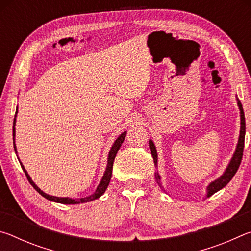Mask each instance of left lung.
<instances>
[{
    "label": "left lung",
    "instance_id": "obj_1",
    "mask_svg": "<svg viewBox=\"0 0 251 251\" xmlns=\"http://www.w3.org/2000/svg\"><path fill=\"white\" fill-rule=\"evenodd\" d=\"M236 100H237V105L239 107V112H240V131H239V138H238V143L236 146V150L233 151V155L231 157L230 161H229L226 169L223 173V175L218 177L217 179L212 180L209 182L207 186V195L206 197H210L211 195H214L215 193H217L218 190L223 189L225 186H226L229 181L231 180V178L235 176V174L237 173L238 168H239V165L241 163V158H243V151H244V144H245V134H246V122H245V114H244V109H243V105H241L240 100H238V97L236 96ZM150 150L151 152L152 159H154V165L155 167L158 166V155H157V150L154 142L150 139ZM155 178L157 184L160 186V188H164L163 185H161V178L158 174V171L155 173Z\"/></svg>",
    "mask_w": 251,
    "mask_h": 251
}]
</instances>
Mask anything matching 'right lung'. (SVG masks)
<instances>
[{"mask_svg":"<svg viewBox=\"0 0 251 251\" xmlns=\"http://www.w3.org/2000/svg\"><path fill=\"white\" fill-rule=\"evenodd\" d=\"M16 115H18V109H16L15 112V117H14V123H13V144H14V151H15V154L18 156V148H16L15 145V124H16ZM126 137V131H123V133L118 136V137L115 139V142L110 147L109 152H108V156H107V165H106V169L104 172V175L101 177V179L100 181L99 186H97V188L95 189V192L93 193L92 195L87 197H83V198H71V197H56V196H52V195H49L44 193L43 190H41L40 187H37V185H35V182L32 180L31 176L28 175V173L25 167L23 166V164L21 163V166L23 168V172L25 173V175H26L27 179L29 181V184H31L35 190L39 194H41L42 196L44 198L49 199L50 201H54V202H58V203H64V205H76V203H84V202H88V201H95V199L100 198L101 195L105 193V190L107 189V187L109 185V181H110V178H112V173H113V164H114V159H115L116 154L118 150H120V147L122 146L123 142H124V139ZM18 159H19V156H18ZM20 160V159H19Z\"/></svg>","mask_w":251,"mask_h":251,"instance_id":"add662e5","label":"right lung"}]
</instances>
